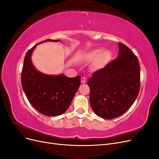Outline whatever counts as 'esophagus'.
<instances>
[{
  "label": "esophagus",
  "instance_id": "34e87169",
  "mask_svg": "<svg viewBox=\"0 0 159 159\" xmlns=\"http://www.w3.org/2000/svg\"><path fill=\"white\" fill-rule=\"evenodd\" d=\"M86 80H87V79H86L85 77H82V78H81V82L82 84H85L86 83Z\"/></svg>",
  "mask_w": 159,
  "mask_h": 159
}]
</instances>
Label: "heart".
Wrapping results in <instances>:
<instances>
[{
    "instance_id": "b5f03b06",
    "label": "heart",
    "mask_w": 159,
    "mask_h": 159,
    "mask_svg": "<svg viewBox=\"0 0 159 159\" xmlns=\"http://www.w3.org/2000/svg\"><path fill=\"white\" fill-rule=\"evenodd\" d=\"M111 55V53L103 49H95L85 54L84 59L88 62H94L93 67L96 70L102 69L109 61Z\"/></svg>"
}]
</instances>
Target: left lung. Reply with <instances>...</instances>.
Instances as JSON below:
<instances>
[{
	"mask_svg": "<svg viewBox=\"0 0 159 159\" xmlns=\"http://www.w3.org/2000/svg\"><path fill=\"white\" fill-rule=\"evenodd\" d=\"M119 55L89 79L91 107L98 116L112 119L125 113L140 90V66L137 56L119 43Z\"/></svg>",
	"mask_w": 159,
	"mask_h": 159,
	"instance_id": "1",
	"label": "left lung"
}]
</instances>
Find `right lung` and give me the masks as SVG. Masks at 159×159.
<instances>
[{
	"mask_svg": "<svg viewBox=\"0 0 159 159\" xmlns=\"http://www.w3.org/2000/svg\"><path fill=\"white\" fill-rule=\"evenodd\" d=\"M59 41L48 39L44 42ZM39 44L33 46L25 56L21 74L22 87L32 107L38 112L47 116H57L70 107L79 89L81 78L80 75L68 78L64 74L47 75L37 70L31 56Z\"/></svg>",
	"mask_w": 159,
	"mask_h": 159,
	"instance_id": "1",
	"label": "right lung"
}]
</instances>
